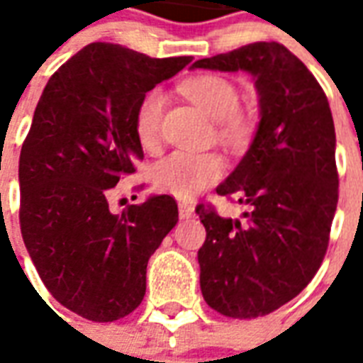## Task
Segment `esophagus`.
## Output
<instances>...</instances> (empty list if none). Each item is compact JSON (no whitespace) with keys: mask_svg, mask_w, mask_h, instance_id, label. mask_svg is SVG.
Returning <instances> with one entry per match:
<instances>
[{"mask_svg":"<svg viewBox=\"0 0 363 363\" xmlns=\"http://www.w3.org/2000/svg\"><path fill=\"white\" fill-rule=\"evenodd\" d=\"M179 216L181 220H189L194 216V206L189 204V202H179Z\"/></svg>","mask_w":363,"mask_h":363,"instance_id":"esophagus-1","label":"esophagus"}]
</instances>
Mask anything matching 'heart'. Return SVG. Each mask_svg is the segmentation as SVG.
<instances>
[{
  "label": "heart",
  "instance_id": "1",
  "mask_svg": "<svg viewBox=\"0 0 363 363\" xmlns=\"http://www.w3.org/2000/svg\"><path fill=\"white\" fill-rule=\"evenodd\" d=\"M184 96L218 120V135L229 145H241L252 132L251 118L239 111V89L228 77L218 74L194 75L179 85ZM165 111L163 91H147L138 104L134 116L135 138L142 147H157L161 120ZM225 173V161L218 151L177 150L151 167V182L159 192L174 198H194L220 181Z\"/></svg>",
  "mask_w": 363,
  "mask_h": 363
}]
</instances>
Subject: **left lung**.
Masks as SVG:
<instances>
[{
	"mask_svg": "<svg viewBox=\"0 0 363 363\" xmlns=\"http://www.w3.org/2000/svg\"><path fill=\"white\" fill-rule=\"evenodd\" d=\"M192 67L249 72L260 96L251 147L216 189L247 212L231 220L196 206L206 228L198 251L206 303L231 319H255L294 299L325 259L338 202L335 122L319 82L284 44H247Z\"/></svg>",
	"mask_w": 363,
	"mask_h": 363,
	"instance_id": "8db88e82",
	"label": "left lung"
}]
</instances>
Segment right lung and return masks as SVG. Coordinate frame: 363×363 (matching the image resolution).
Segmentation results:
<instances>
[{
	"label": "right lung",
	"mask_w": 363,
	"mask_h": 363,
	"mask_svg": "<svg viewBox=\"0 0 363 363\" xmlns=\"http://www.w3.org/2000/svg\"><path fill=\"white\" fill-rule=\"evenodd\" d=\"M190 62L87 44L36 104L19 157L21 235L48 291L85 319H122L142 303L147 260L179 221L169 194L122 213L108 210V194L143 159L140 101Z\"/></svg>",
	"instance_id": "obj_1"
}]
</instances>
